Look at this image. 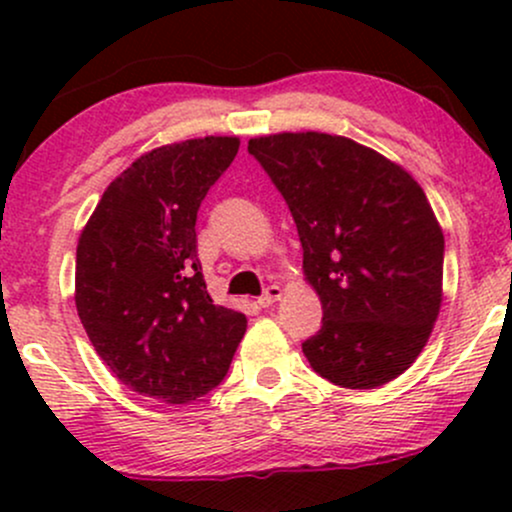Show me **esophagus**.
<instances>
[{"instance_id": "obj_1", "label": "esophagus", "mask_w": 512, "mask_h": 512, "mask_svg": "<svg viewBox=\"0 0 512 512\" xmlns=\"http://www.w3.org/2000/svg\"><path fill=\"white\" fill-rule=\"evenodd\" d=\"M279 298H281V289L276 284H272V286H267V289H264L262 296L257 298V303H260L262 308H269V305L279 301Z\"/></svg>"}]
</instances>
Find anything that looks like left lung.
<instances>
[{"label": "left lung", "mask_w": 512, "mask_h": 512, "mask_svg": "<svg viewBox=\"0 0 512 512\" xmlns=\"http://www.w3.org/2000/svg\"><path fill=\"white\" fill-rule=\"evenodd\" d=\"M248 151L289 204L320 296L310 366L349 390L395 380L426 346L443 291L445 240L419 182L332 134H272Z\"/></svg>", "instance_id": "1"}]
</instances>
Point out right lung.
<instances>
[{
    "label": "right lung",
    "mask_w": 512,
    "mask_h": 512,
    "mask_svg": "<svg viewBox=\"0 0 512 512\" xmlns=\"http://www.w3.org/2000/svg\"><path fill=\"white\" fill-rule=\"evenodd\" d=\"M236 137L161 146L108 185L76 248V310L105 366L144 397L185 404L226 378L243 313L214 305L197 211Z\"/></svg>",
    "instance_id": "1"
}]
</instances>
